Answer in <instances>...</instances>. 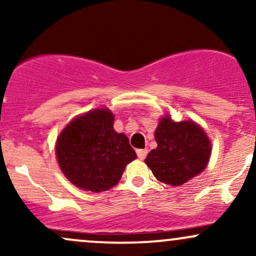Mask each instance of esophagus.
<instances>
[{
	"mask_svg": "<svg viewBox=\"0 0 256 256\" xmlns=\"http://www.w3.org/2000/svg\"><path fill=\"white\" fill-rule=\"evenodd\" d=\"M146 154H148V149H138L137 150V156L140 160H143V158H146Z\"/></svg>",
	"mask_w": 256,
	"mask_h": 256,
	"instance_id": "1",
	"label": "esophagus"
}]
</instances>
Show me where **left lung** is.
<instances>
[{"label":"left lung","mask_w":256,"mask_h":256,"mask_svg":"<svg viewBox=\"0 0 256 256\" xmlns=\"http://www.w3.org/2000/svg\"><path fill=\"white\" fill-rule=\"evenodd\" d=\"M156 149L146 158V164L158 180L179 185L200 174L210 158V142L201 126L192 122H173L165 116L155 130Z\"/></svg>","instance_id":"1"}]
</instances>
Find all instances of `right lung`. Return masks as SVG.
<instances>
[{"label": "right lung", "instance_id": "1", "mask_svg": "<svg viewBox=\"0 0 256 256\" xmlns=\"http://www.w3.org/2000/svg\"><path fill=\"white\" fill-rule=\"evenodd\" d=\"M113 124V113L98 108L74 118L58 134V166L79 189H110L118 184L125 166L137 158L128 138L116 132Z\"/></svg>", "mask_w": 256, "mask_h": 256}]
</instances>
